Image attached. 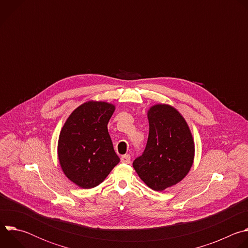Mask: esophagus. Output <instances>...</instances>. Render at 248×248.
I'll return each instance as SVG.
<instances>
[{"instance_id":"obj_1","label":"esophagus","mask_w":248,"mask_h":248,"mask_svg":"<svg viewBox=\"0 0 248 248\" xmlns=\"http://www.w3.org/2000/svg\"><path fill=\"white\" fill-rule=\"evenodd\" d=\"M121 161L124 164H129L130 163V155H124V156H122Z\"/></svg>"}]
</instances>
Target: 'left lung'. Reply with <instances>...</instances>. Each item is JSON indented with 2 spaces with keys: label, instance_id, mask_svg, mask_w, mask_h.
<instances>
[{
  "label": "left lung",
  "instance_id": "left-lung-1",
  "mask_svg": "<svg viewBox=\"0 0 248 248\" xmlns=\"http://www.w3.org/2000/svg\"><path fill=\"white\" fill-rule=\"evenodd\" d=\"M147 118L146 148L132 166L147 186L163 191L179 184L189 172L194 160V140L185 118L170 105L151 106Z\"/></svg>",
  "mask_w": 248,
  "mask_h": 248
}]
</instances>
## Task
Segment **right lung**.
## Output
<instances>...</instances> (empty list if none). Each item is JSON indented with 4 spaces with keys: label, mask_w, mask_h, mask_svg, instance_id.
Instances as JSON below:
<instances>
[{
    "label": "right lung",
    "mask_w": 248,
    "mask_h": 248,
    "mask_svg": "<svg viewBox=\"0 0 248 248\" xmlns=\"http://www.w3.org/2000/svg\"><path fill=\"white\" fill-rule=\"evenodd\" d=\"M114 104L87 101L68 116L58 141V159L66 178L85 189L99 186L120 162L108 131Z\"/></svg>",
    "instance_id": "right-lung-1"
}]
</instances>
